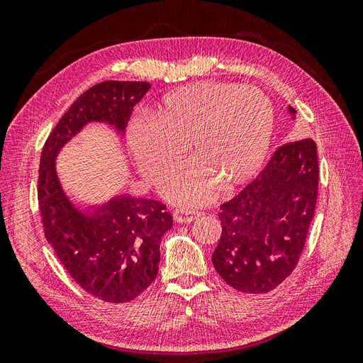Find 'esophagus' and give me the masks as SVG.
<instances>
[{
  "label": "esophagus",
  "instance_id": "34e87169",
  "mask_svg": "<svg viewBox=\"0 0 363 363\" xmlns=\"http://www.w3.org/2000/svg\"><path fill=\"white\" fill-rule=\"evenodd\" d=\"M172 216L177 223H191L194 219L201 216L199 211H183V208H175L172 212Z\"/></svg>",
  "mask_w": 363,
  "mask_h": 363
}]
</instances>
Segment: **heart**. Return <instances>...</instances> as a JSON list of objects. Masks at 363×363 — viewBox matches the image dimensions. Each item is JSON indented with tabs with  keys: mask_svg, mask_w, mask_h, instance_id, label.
<instances>
[{
	"mask_svg": "<svg viewBox=\"0 0 363 363\" xmlns=\"http://www.w3.org/2000/svg\"><path fill=\"white\" fill-rule=\"evenodd\" d=\"M274 135V111L256 87L204 82L168 94L152 119H135L128 147L144 177L157 183L183 155L192 162L174 169L162 191L184 206L203 204L215 184L248 183L265 162Z\"/></svg>",
	"mask_w": 363,
	"mask_h": 363,
	"instance_id": "b5f03b06",
	"label": "heart"
}]
</instances>
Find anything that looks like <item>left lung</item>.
Masks as SVG:
<instances>
[{
  "mask_svg": "<svg viewBox=\"0 0 363 363\" xmlns=\"http://www.w3.org/2000/svg\"><path fill=\"white\" fill-rule=\"evenodd\" d=\"M318 182L315 140H291L276 150L256 180L219 207L223 233L212 260L227 284L267 294L291 276L309 233Z\"/></svg>",
  "mask_w": 363,
  "mask_h": 363,
  "instance_id": "8db88e82",
  "label": "left lung"
}]
</instances>
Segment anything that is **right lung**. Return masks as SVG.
Returning <instances> with one entry per match:
<instances>
[{"instance_id": "obj_1", "label": "right lung", "mask_w": 363, "mask_h": 363, "mask_svg": "<svg viewBox=\"0 0 363 363\" xmlns=\"http://www.w3.org/2000/svg\"><path fill=\"white\" fill-rule=\"evenodd\" d=\"M147 82H101L83 92L52 128L40 155L38 201L43 233L82 289L106 303H128L155 281L160 239L172 227L167 204L119 196L92 216L75 211L54 168L59 150L91 121L124 130Z\"/></svg>"}]
</instances>
